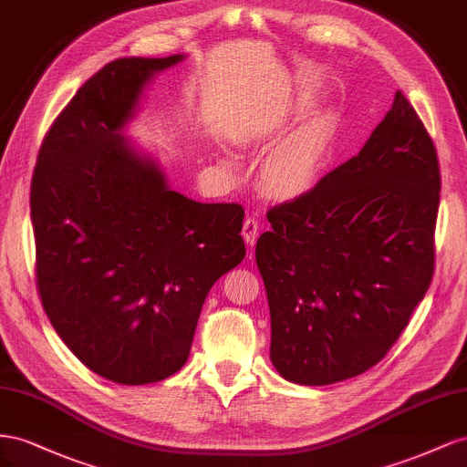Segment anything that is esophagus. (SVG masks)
<instances>
[{
    "label": "esophagus",
    "instance_id": "1",
    "mask_svg": "<svg viewBox=\"0 0 467 467\" xmlns=\"http://www.w3.org/2000/svg\"><path fill=\"white\" fill-rule=\"evenodd\" d=\"M258 217L256 215H250L246 217L244 224H243V236L248 246H254L256 244V238H258Z\"/></svg>",
    "mask_w": 467,
    "mask_h": 467
}]
</instances>
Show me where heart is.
I'll use <instances>...</instances> for the list:
<instances>
[{
  "label": "heart",
  "instance_id": "heart-1",
  "mask_svg": "<svg viewBox=\"0 0 467 467\" xmlns=\"http://www.w3.org/2000/svg\"><path fill=\"white\" fill-rule=\"evenodd\" d=\"M332 140L335 119L330 113L317 115L293 130L264 158L260 166L262 190L277 199H296L311 192L321 176ZM221 166L226 171L236 168L233 158H223Z\"/></svg>",
  "mask_w": 467,
  "mask_h": 467
}]
</instances>
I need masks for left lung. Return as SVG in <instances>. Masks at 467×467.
I'll return each instance as SVG.
<instances>
[{
	"label": "left lung",
	"instance_id": "8db88e82",
	"mask_svg": "<svg viewBox=\"0 0 467 467\" xmlns=\"http://www.w3.org/2000/svg\"><path fill=\"white\" fill-rule=\"evenodd\" d=\"M441 168L401 91L354 158L268 211L256 264L279 376L328 385L389 352L434 274Z\"/></svg>",
	"mask_w": 467,
	"mask_h": 467
}]
</instances>
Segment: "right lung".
<instances>
[{
	"instance_id": "obj_1",
	"label": "right lung",
	"mask_w": 467,
	"mask_h": 467,
	"mask_svg": "<svg viewBox=\"0 0 467 467\" xmlns=\"http://www.w3.org/2000/svg\"><path fill=\"white\" fill-rule=\"evenodd\" d=\"M183 58L105 64L52 123L33 171L43 307L79 362L123 385L182 369L209 289L246 254L243 205L170 190L121 135L150 78Z\"/></svg>"
}]
</instances>
